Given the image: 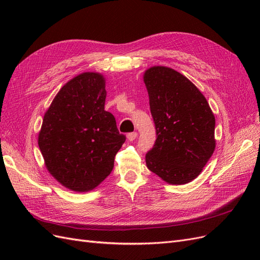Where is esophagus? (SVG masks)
Instances as JSON below:
<instances>
[{
  "instance_id": "obj_1",
  "label": "esophagus",
  "mask_w": 260,
  "mask_h": 260,
  "mask_svg": "<svg viewBox=\"0 0 260 260\" xmlns=\"http://www.w3.org/2000/svg\"><path fill=\"white\" fill-rule=\"evenodd\" d=\"M138 137V133L137 132H131V133H128L127 135V139L129 142H132V141H135Z\"/></svg>"
}]
</instances>
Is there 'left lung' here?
<instances>
[{
	"mask_svg": "<svg viewBox=\"0 0 260 260\" xmlns=\"http://www.w3.org/2000/svg\"><path fill=\"white\" fill-rule=\"evenodd\" d=\"M143 81L157 136L146 166L169 184L191 182L215 152V115L196 85L175 69L153 66Z\"/></svg>",
	"mask_w": 260,
	"mask_h": 260,
	"instance_id": "1",
	"label": "left lung"
}]
</instances>
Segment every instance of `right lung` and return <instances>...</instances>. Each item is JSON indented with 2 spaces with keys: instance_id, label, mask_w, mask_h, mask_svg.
Masks as SVG:
<instances>
[{
  "instance_id": "obj_1",
  "label": "right lung",
  "mask_w": 260,
  "mask_h": 260,
  "mask_svg": "<svg viewBox=\"0 0 260 260\" xmlns=\"http://www.w3.org/2000/svg\"><path fill=\"white\" fill-rule=\"evenodd\" d=\"M105 77L85 72L55 95L45 112L38 144L51 176L74 192H89L111 174L125 141L104 109Z\"/></svg>"
}]
</instances>
